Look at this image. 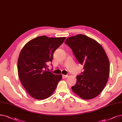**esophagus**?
Returning <instances> with one entry per match:
<instances>
[{
	"label": "esophagus",
	"mask_w": 122,
	"mask_h": 122,
	"mask_svg": "<svg viewBox=\"0 0 122 122\" xmlns=\"http://www.w3.org/2000/svg\"><path fill=\"white\" fill-rule=\"evenodd\" d=\"M69 75H70V74L69 73H68L67 75H63V76L64 78H67L68 77H69Z\"/></svg>",
	"instance_id": "1"
}]
</instances>
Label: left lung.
<instances>
[{"label": "left lung", "instance_id": "8db88e82", "mask_svg": "<svg viewBox=\"0 0 122 122\" xmlns=\"http://www.w3.org/2000/svg\"><path fill=\"white\" fill-rule=\"evenodd\" d=\"M65 43L84 66L82 74L76 76L77 82L71 87L73 92L84 100L97 97L105 87L110 74V62L104 49L96 40L82 34L68 38Z\"/></svg>", "mask_w": 122, "mask_h": 122}]
</instances>
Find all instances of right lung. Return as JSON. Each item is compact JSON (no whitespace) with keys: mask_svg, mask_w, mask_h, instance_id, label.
Here are the masks:
<instances>
[{"mask_svg":"<svg viewBox=\"0 0 122 122\" xmlns=\"http://www.w3.org/2000/svg\"><path fill=\"white\" fill-rule=\"evenodd\" d=\"M66 37L49 38L41 36L27 43L20 51L17 61L18 75L30 95L37 100L49 97L55 91L61 74L47 70L53 54Z\"/></svg>","mask_w":122,"mask_h":122,"instance_id":"1","label":"right lung"}]
</instances>
